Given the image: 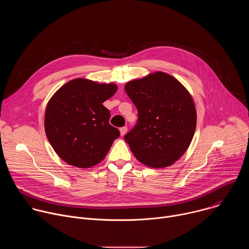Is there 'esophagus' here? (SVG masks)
<instances>
[{
  "label": "esophagus",
  "mask_w": 249,
  "mask_h": 249,
  "mask_svg": "<svg viewBox=\"0 0 249 249\" xmlns=\"http://www.w3.org/2000/svg\"><path fill=\"white\" fill-rule=\"evenodd\" d=\"M126 132H127V127H122V128H120V135H121L122 137L126 134Z\"/></svg>",
  "instance_id": "34e87169"
}]
</instances>
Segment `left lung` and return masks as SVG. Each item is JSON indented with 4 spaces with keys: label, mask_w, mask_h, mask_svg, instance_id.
Wrapping results in <instances>:
<instances>
[{
    "label": "left lung",
    "mask_w": 249,
    "mask_h": 249,
    "mask_svg": "<svg viewBox=\"0 0 249 249\" xmlns=\"http://www.w3.org/2000/svg\"><path fill=\"white\" fill-rule=\"evenodd\" d=\"M138 110V122L125 137L135 158L143 164L172 165L193 139L197 113L187 89L174 77L155 72L125 85Z\"/></svg>",
    "instance_id": "obj_1"
}]
</instances>
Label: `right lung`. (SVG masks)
I'll return each instance as SVG.
<instances>
[{
    "mask_svg": "<svg viewBox=\"0 0 249 249\" xmlns=\"http://www.w3.org/2000/svg\"><path fill=\"white\" fill-rule=\"evenodd\" d=\"M116 90L113 83L78 78L63 85L49 99L45 133L65 162L89 168L104 160L120 132L109 124L110 112L102 103Z\"/></svg>",
    "mask_w": 249,
    "mask_h": 249,
    "instance_id": "right-lung-1",
    "label": "right lung"
}]
</instances>
